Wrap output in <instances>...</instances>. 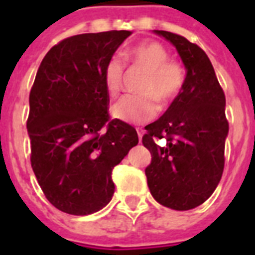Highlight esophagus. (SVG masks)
<instances>
[{
  "mask_svg": "<svg viewBox=\"0 0 255 255\" xmlns=\"http://www.w3.org/2000/svg\"><path fill=\"white\" fill-rule=\"evenodd\" d=\"M136 131H137V135H139V140H141V136H143V133H144V129L143 128L137 127L136 128Z\"/></svg>",
  "mask_w": 255,
  "mask_h": 255,
  "instance_id": "esophagus-1",
  "label": "esophagus"
}]
</instances>
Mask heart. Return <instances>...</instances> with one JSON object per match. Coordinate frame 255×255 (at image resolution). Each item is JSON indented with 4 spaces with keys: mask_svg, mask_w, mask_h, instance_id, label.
Segmentation results:
<instances>
[{
    "mask_svg": "<svg viewBox=\"0 0 255 255\" xmlns=\"http://www.w3.org/2000/svg\"><path fill=\"white\" fill-rule=\"evenodd\" d=\"M126 63L144 70L137 86L141 94L124 95L112 106V115L126 123H145L155 118L157 100L167 104L177 98L186 82L182 63L169 59V53L161 43L149 41L136 45L124 53ZM124 65L118 57L110 58L104 66L103 81L108 95L115 96L122 88Z\"/></svg>",
    "mask_w": 255,
    "mask_h": 255,
    "instance_id": "1",
    "label": "heart"
}]
</instances>
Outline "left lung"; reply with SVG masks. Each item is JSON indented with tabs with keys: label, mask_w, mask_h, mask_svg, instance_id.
<instances>
[{
	"label": "left lung",
	"mask_w": 255,
	"mask_h": 255,
	"mask_svg": "<svg viewBox=\"0 0 255 255\" xmlns=\"http://www.w3.org/2000/svg\"><path fill=\"white\" fill-rule=\"evenodd\" d=\"M155 33L176 46L186 67V82L164 115L145 127L141 141L152 155L145 176L159 204L189 210L212 196L224 172L229 132L225 94L200 46L170 31ZM156 138H165L167 144L157 146Z\"/></svg>",
	"instance_id": "1"
}]
</instances>
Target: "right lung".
<instances>
[{
    "label": "right lung",
    "instance_id": "obj_1",
    "mask_svg": "<svg viewBox=\"0 0 255 255\" xmlns=\"http://www.w3.org/2000/svg\"><path fill=\"white\" fill-rule=\"evenodd\" d=\"M132 31L73 35L46 54L30 91V161L50 204L95 213L115 192L112 169L139 143L132 126L108 114L104 66Z\"/></svg>",
    "mask_w": 255,
    "mask_h": 255
}]
</instances>
